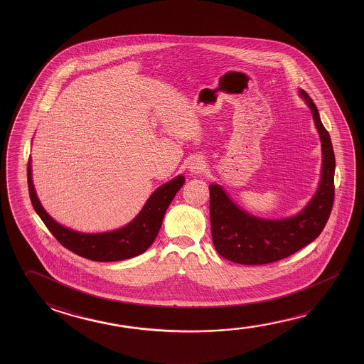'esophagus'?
<instances>
[{"mask_svg":"<svg viewBox=\"0 0 364 364\" xmlns=\"http://www.w3.org/2000/svg\"><path fill=\"white\" fill-rule=\"evenodd\" d=\"M188 168L193 173H202L203 170L205 168V161L203 160L202 157H193L188 162Z\"/></svg>","mask_w":364,"mask_h":364,"instance_id":"obj_1","label":"esophagus"}]
</instances>
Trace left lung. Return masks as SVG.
I'll list each match as a JSON object with an SVG mask.
<instances>
[{
	"label": "left lung",
	"instance_id": "8db88e82",
	"mask_svg": "<svg viewBox=\"0 0 364 364\" xmlns=\"http://www.w3.org/2000/svg\"><path fill=\"white\" fill-rule=\"evenodd\" d=\"M310 107L322 144L320 186L307 207L291 218H257L240 209L220 185L209 186L210 231L215 250L230 262L262 265L292 255L318 237L334 204L335 155L328 132L321 123L315 102L301 90Z\"/></svg>",
	"mask_w": 364,
	"mask_h": 364
}]
</instances>
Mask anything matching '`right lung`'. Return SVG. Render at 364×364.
<instances>
[{
  "instance_id": "add662e5",
  "label": "right lung",
  "mask_w": 364,
  "mask_h": 364,
  "mask_svg": "<svg viewBox=\"0 0 364 364\" xmlns=\"http://www.w3.org/2000/svg\"><path fill=\"white\" fill-rule=\"evenodd\" d=\"M185 183L184 176L161 185L149 197L139 215L117 231L105 233H81L60 226L43 209L38 200L31 180V166L28 162V186L30 200L44 225L60 245L80 257L94 262H119L144 254L155 241L164 215L173 197Z\"/></svg>"
}]
</instances>
